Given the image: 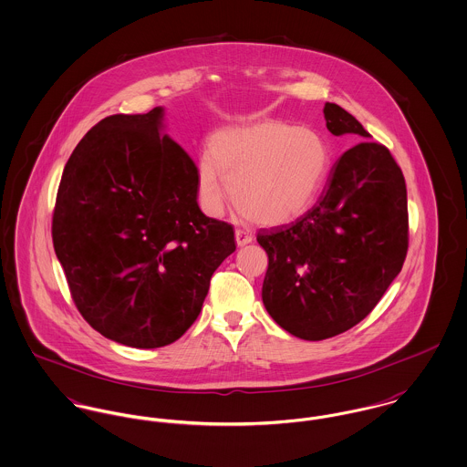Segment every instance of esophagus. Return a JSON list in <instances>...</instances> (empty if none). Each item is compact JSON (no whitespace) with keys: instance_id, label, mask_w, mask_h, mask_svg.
I'll return each mask as SVG.
<instances>
[{"instance_id":"1","label":"esophagus","mask_w":467,"mask_h":467,"mask_svg":"<svg viewBox=\"0 0 467 467\" xmlns=\"http://www.w3.org/2000/svg\"><path fill=\"white\" fill-rule=\"evenodd\" d=\"M251 231H245V229H236V244H238V247H244V245H247V244H251Z\"/></svg>"}]
</instances>
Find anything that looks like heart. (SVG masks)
Masks as SVG:
<instances>
[{
	"mask_svg": "<svg viewBox=\"0 0 467 467\" xmlns=\"http://www.w3.org/2000/svg\"><path fill=\"white\" fill-rule=\"evenodd\" d=\"M332 165L330 149L307 128L266 120L216 133L197 165L201 206L218 215L227 197L254 222L281 225L318 197Z\"/></svg>",
	"mask_w": 467,
	"mask_h": 467,
	"instance_id": "b5f03b06",
	"label": "heart"
}]
</instances>
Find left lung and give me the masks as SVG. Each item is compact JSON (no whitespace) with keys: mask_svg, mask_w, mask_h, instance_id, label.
<instances>
[{"mask_svg":"<svg viewBox=\"0 0 467 467\" xmlns=\"http://www.w3.org/2000/svg\"><path fill=\"white\" fill-rule=\"evenodd\" d=\"M332 135L371 137L334 103ZM268 254L263 304L289 334L322 341L362 322L400 274L409 249L407 188L386 145L360 142L334 163L318 202L291 223L259 229Z\"/></svg>","mask_w":467,"mask_h":467,"instance_id":"left-lung-1","label":"left lung"}]
</instances>
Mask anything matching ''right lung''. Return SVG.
Segmentation results:
<instances>
[{
  "mask_svg": "<svg viewBox=\"0 0 467 467\" xmlns=\"http://www.w3.org/2000/svg\"><path fill=\"white\" fill-rule=\"evenodd\" d=\"M161 108L99 120L72 150L51 236L72 302L108 339L174 343L197 320L234 229L197 204V167L167 135Z\"/></svg>",
  "mask_w": 467,
  "mask_h": 467,
  "instance_id": "add662e5",
  "label": "right lung"
}]
</instances>
